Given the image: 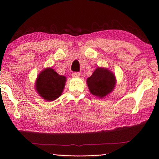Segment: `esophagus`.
Wrapping results in <instances>:
<instances>
[{
  "instance_id": "obj_1",
  "label": "esophagus",
  "mask_w": 159,
  "mask_h": 159,
  "mask_svg": "<svg viewBox=\"0 0 159 159\" xmlns=\"http://www.w3.org/2000/svg\"><path fill=\"white\" fill-rule=\"evenodd\" d=\"M81 75V74L78 72H74L72 73V76L73 77H80Z\"/></svg>"
}]
</instances>
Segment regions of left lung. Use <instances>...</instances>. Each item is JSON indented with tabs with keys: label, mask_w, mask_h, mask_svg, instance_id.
I'll use <instances>...</instances> for the list:
<instances>
[{
	"label": "left lung",
	"mask_w": 159,
	"mask_h": 159,
	"mask_svg": "<svg viewBox=\"0 0 159 159\" xmlns=\"http://www.w3.org/2000/svg\"><path fill=\"white\" fill-rule=\"evenodd\" d=\"M115 82V77L111 71L99 67L96 69L93 75L87 79L90 92L100 98L112 92Z\"/></svg>",
	"instance_id": "8db88e82"
}]
</instances>
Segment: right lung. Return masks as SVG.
<instances>
[{
	"label": "right lung",
	"instance_id": "right-lung-1",
	"mask_svg": "<svg viewBox=\"0 0 159 159\" xmlns=\"http://www.w3.org/2000/svg\"><path fill=\"white\" fill-rule=\"evenodd\" d=\"M66 82V77L57 74L51 68L44 69L38 75L36 90L42 98L53 101L61 95Z\"/></svg>",
	"mask_w": 159,
	"mask_h": 159
}]
</instances>
